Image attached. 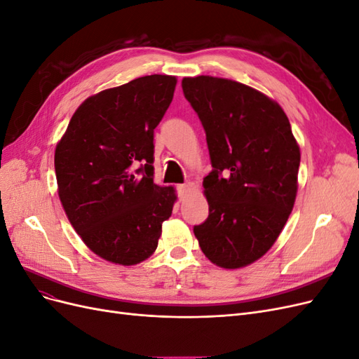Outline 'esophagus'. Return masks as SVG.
<instances>
[{"mask_svg": "<svg viewBox=\"0 0 359 359\" xmlns=\"http://www.w3.org/2000/svg\"><path fill=\"white\" fill-rule=\"evenodd\" d=\"M190 189H191V184H189V182H186V184H178V186H177L178 196H180V198L186 196V193H189Z\"/></svg>", "mask_w": 359, "mask_h": 359, "instance_id": "1", "label": "esophagus"}]
</instances>
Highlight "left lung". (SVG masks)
<instances>
[{"label":"left lung","instance_id":"8db88e82","mask_svg":"<svg viewBox=\"0 0 359 359\" xmlns=\"http://www.w3.org/2000/svg\"><path fill=\"white\" fill-rule=\"evenodd\" d=\"M184 97L206 135L212 170L203 178L210 214L193 227L212 264L235 269L273 247L297 198L299 147L278 106L250 86L198 76Z\"/></svg>","mask_w":359,"mask_h":359}]
</instances>
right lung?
<instances>
[{
	"label": "right lung",
	"mask_w": 359,
	"mask_h": 359,
	"mask_svg": "<svg viewBox=\"0 0 359 359\" xmlns=\"http://www.w3.org/2000/svg\"><path fill=\"white\" fill-rule=\"evenodd\" d=\"M177 79L151 74L86 99L55 149L58 194L74 231L109 262L136 265L156 252L177 201L154 184V128Z\"/></svg>",
	"instance_id": "1"
}]
</instances>
